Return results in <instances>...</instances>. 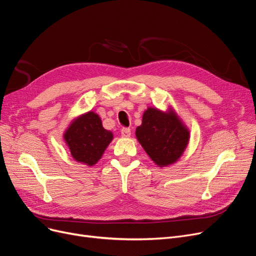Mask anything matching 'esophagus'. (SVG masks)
Here are the masks:
<instances>
[{"label":"esophagus","mask_w":256,"mask_h":256,"mask_svg":"<svg viewBox=\"0 0 256 256\" xmlns=\"http://www.w3.org/2000/svg\"><path fill=\"white\" fill-rule=\"evenodd\" d=\"M121 136L124 138H128L130 136V128H124L121 130Z\"/></svg>","instance_id":"esophagus-1"}]
</instances>
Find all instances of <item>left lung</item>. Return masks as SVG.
<instances>
[{"label": "left lung", "instance_id": "obj_1", "mask_svg": "<svg viewBox=\"0 0 256 256\" xmlns=\"http://www.w3.org/2000/svg\"><path fill=\"white\" fill-rule=\"evenodd\" d=\"M136 137L150 158L159 168H165L181 158L190 134L172 108L168 112L148 108L136 128Z\"/></svg>", "mask_w": 256, "mask_h": 256}]
</instances>
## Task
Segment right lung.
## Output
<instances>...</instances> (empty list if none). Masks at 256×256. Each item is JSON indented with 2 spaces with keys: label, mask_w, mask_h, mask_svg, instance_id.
<instances>
[{
  "label": "right lung",
  "mask_w": 256,
  "mask_h": 256,
  "mask_svg": "<svg viewBox=\"0 0 256 256\" xmlns=\"http://www.w3.org/2000/svg\"><path fill=\"white\" fill-rule=\"evenodd\" d=\"M64 139L76 162L93 166L113 140V132L106 130L99 115L90 110L73 119Z\"/></svg>",
  "instance_id": "1"
}]
</instances>
